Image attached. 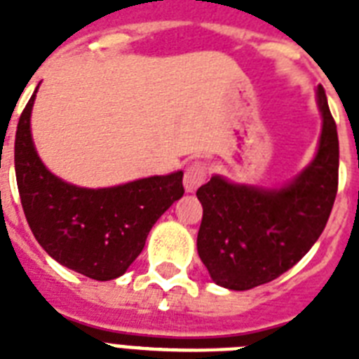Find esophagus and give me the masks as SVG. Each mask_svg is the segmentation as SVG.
I'll return each mask as SVG.
<instances>
[{
    "instance_id": "obj_1",
    "label": "esophagus",
    "mask_w": 359,
    "mask_h": 359,
    "mask_svg": "<svg viewBox=\"0 0 359 359\" xmlns=\"http://www.w3.org/2000/svg\"><path fill=\"white\" fill-rule=\"evenodd\" d=\"M205 179H207V168H205V163H191L190 168L184 171V190L188 194H194L205 182Z\"/></svg>"
}]
</instances>
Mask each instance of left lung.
<instances>
[{
	"instance_id": "left-lung-1",
	"label": "left lung",
	"mask_w": 359,
	"mask_h": 359,
	"mask_svg": "<svg viewBox=\"0 0 359 359\" xmlns=\"http://www.w3.org/2000/svg\"><path fill=\"white\" fill-rule=\"evenodd\" d=\"M317 154L279 188L236 184L212 175L197 190L203 219L197 253L216 285L248 290L292 268L323 235L337 196L339 140L323 86Z\"/></svg>"
}]
</instances>
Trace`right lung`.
<instances>
[{"label": "right lung", "instance_id": "obj_1", "mask_svg": "<svg viewBox=\"0 0 359 359\" xmlns=\"http://www.w3.org/2000/svg\"><path fill=\"white\" fill-rule=\"evenodd\" d=\"M35 95L20 115L14 140L16 182L27 224L59 264L97 281L119 278L141 253L156 219L182 197L184 173L154 175L109 188L65 182L36 154L31 137Z\"/></svg>", "mask_w": 359, "mask_h": 359}]
</instances>
